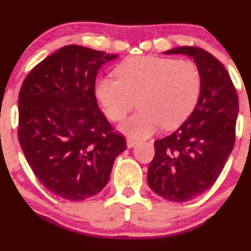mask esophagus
<instances>
[{"label":"esophagus","instance_id":"34e87169","mask_svg":"<svg viewBox=\"0 0 251 251\" xmlns=\"http://www.w3.org/2000/svg\"><path fill=\"white\" fill-rule=\"evenodd\" d=\"M137 140L136 138H132V137H127L126 138V144H127V148H132V147H135L136 144H137Z\"/></svg>","mask_w":251,"mask_h":251}]
</instances>
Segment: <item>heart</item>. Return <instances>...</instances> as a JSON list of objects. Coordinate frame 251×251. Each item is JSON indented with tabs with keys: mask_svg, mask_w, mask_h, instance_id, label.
<instances>
[{
	"mask_svg": "<svg viewBox=\"0 0 251 251\" xmlns=\"http://www.w3.org/2000/svg\"><path fill=\"white\" fill-rule=\"evenodd\" d=\"M118 78L100 77L96 96L111 121L133 114L121 130L133 137H147L163 126L178 127L193 111L201 88L198 68L191 60L163 57H133L116 67Z\"/></svg>",
	"mask_w": 251,
	"mask_h": 251,
	"instance_id": "obj_1",
	"label": "heart"
}]
</instances>
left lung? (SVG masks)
Returning a JSON list of instances; mask_svg holds the SVG:
<instances>
[{"instance_id": "obj_1", "label": "left lung", "mask_w": 251, "mask_h": 251, "mask_svg": "<svg viewBox=\"0 0 251 251\" xmlns=\"http://www.w3.org/2000/svg\"><path fill=\"white\" fill-rule=\"evenodd\" d=\"M164 53L192 57L201 77L193 113L174 133L154 142L155 155L148 169L151 191L182 203L203 194L221 174L234 147L238 96L224 64L203 48L183 46Z\"/></svg>"}]
</instances>
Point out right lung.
I'll return each mask as SVG.
<instances>
[{
  "mask_svg": "<svg viewBox=\"0 0 251 251\" xmlns=\"http://www.w3.org/2000/svg\"><path fill=\"white\" fill-rule=\"evenodd\" d=\"M118 58L69 45L40 62L23 81L18 100V138L25 159L54 196L78 201L109 181L126 140L98 108L100 68Z\"/></svg>",
  "mask_w": 251,
  "mask_h": 251,
  "instance_id": "1",
  "label": "right lung"
}]
</instances>
